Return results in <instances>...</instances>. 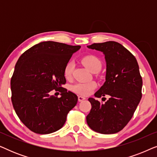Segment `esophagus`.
Returning <instances> with one entry per match:
<instances>
[{
  "label": "esophagus",
  "instance_id": "1",
  "mask_svg": "<svg viewBox=\"0 0 157 157\" xmlns=\"http://www.w3.org/2000/svg\"><path fill=\"white\" fill-rule=\"evenodd\" d=\"M78 101H83V100L86 99V98L84 97V96H78Z\"/></svg>",
  "mask_w": 157,
  "mask_h": 157
}]
</instances>
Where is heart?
Segmentation results:
<instances>
[{
	"mask_svg": "<svg viewBox=\"0 0 157 157\" xmlns=\"http://www.w3.org/2000/svg\"><path fill=\"white\" fill-rule=\"evenodd\" d=\"M81 62L91 72L95 73L98 71L101 68V62L98 57L94 55H87L81 59ZM74 63L71 61H68L63 68L64 77L68 80L72 78L74 72ZM96 83L94 81L89 82H79L74 84L71 86L72 91L80 95H89L96 89Z\"/></svg>",
	"mask_w": 157,
	"mask_h": 157,
	"instance_id": "obj_1",
	"label": "heart"
}]
</instances>
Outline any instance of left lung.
Here are the masks:
<instances>
[{"instance_id": "8db88e82", "label": "left lung", "mask_w": 157, "mask_h": 157, "mask_svg": "<svg viewBox=\"0 0 157 157\" xmlns=\"http://www.w3.org/2000/svg\"><path fill=\"white\" fill-rule=\"evenodd\" d=\"M87 47L104 53L106 61V81L94 95L98 98L110 96L104 104L89 98L91 109L86 117L87 124L100 134H115L128 123L142 96V78L138 63L119 43L107 41Z\"/></svg>"}]
</instances>
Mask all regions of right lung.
<instances>
[{
    "label": "right lung",
    "instance_id": "1",
    "mask_svg": "<svg viewBox=\"0 0 157 157\" xmlns=\"http://www.w3.org/2000/svg\"><path fill=\"white\" fill-rule=\"evenodd\" d=\"M81 48L55 41L39 43L19 58L10 80L11 101L23 124L34 133L56 132L65 124L78 96L61 86L66 81L63 68ZM55 89L62 97L51 95Z\"/></svg>",
    "mask_w": 157,
    "mask_h": 157
}]
</instances>
